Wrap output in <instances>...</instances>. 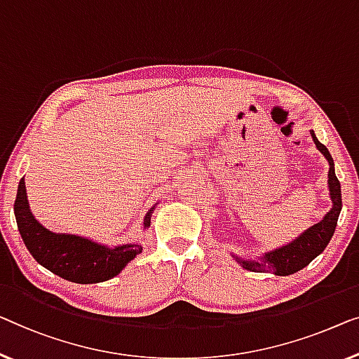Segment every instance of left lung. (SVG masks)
<instances>
[{"instance_id": "left-lung-1", "label": "left lung", "mask_w": 359, "mask_h": 359, "mask_svg": "<svg viewBox=\"0 0 359 359\" xmlns=\"http://www.w3.org/2000/svg\"><path fill=\"white\" fill-rule=\"evenodd\" d=\"M314 145L324 154V158L329 163V174H327V187L329 196L332 201V208L327 214L320 219L318 224H314L306 231L302 232L285 245L271 251H266L256 258H242V256L231 253L232 258L243 267V269L251 272H271L274 276H290L295 274L299 269L306 267L311 261L319 256L327 247L330 238L335 232L337 221H339L341 211V189L340 182L335 175L334 159L330 156L329 149L318 140L314 130H309Z\"/></svg>"}]
</instances>
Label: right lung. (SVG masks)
Returning <instances> with one entry per match:
<instances>
[{
  "instance_id": "1",
  "label": "right lung",
  "mask_w": 359,
  "mask_h": 359,
  "mask_svg": "<svg viewBox=\"0 0 359 359\" xmlns=\"http://www.w3.org/2000/svg\"><path fill=\"white\" fill-rule=\"evenodd\" d=\"M156 205L149 208L143 217V231L151 226V214ZM14 214L20 237L36 263L69 282L98 283L109 280L143 250L140 242L108 247L82 235L46 229L32 214L24 177L18 187Z\"/></svg>"
}]
</instances>
